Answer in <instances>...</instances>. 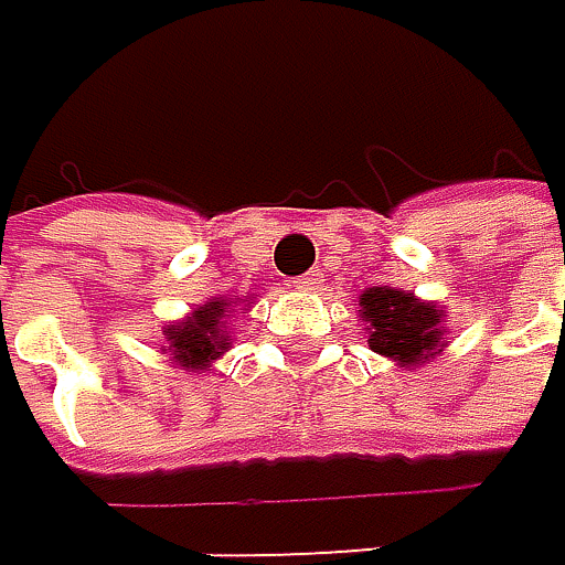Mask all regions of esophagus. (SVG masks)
Returning <instances> with one entry per match:
<instances>
[{"label":"esophagus","instance_id":"obj_1","mask_svg":"<svg viewBox=\"0 0 565 565\" xmlns=\"http://www.w3.org/2000/svg\"><path fill=\"white\" fill-rule=\"evenodd\" d=\"M316 273H306V276H299V279H292V289H299V292H309V289H316Z\"/></svg>","mask_w":565,"mask_h":565}]
</instances>
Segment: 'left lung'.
Returning <instances> with one entry per match:
<instances>
[{
  "mask_svg": "<svg viewBox=\"0 0 565 565\" xmlns=\"http://www.w3.org/2000/svg\"><path fill=\"white\" fill-rule=\"evenodd\" d=\"M360 319L366 322L370 349L393 360L399 370L423 366L446 349V309L433 299H419L409 289H363Z\"/></svg>",
  "mask_w": 565,
  "mask_h": 565,
  "instance_id": "1",
  "label": "left lung"
}]
</instances>
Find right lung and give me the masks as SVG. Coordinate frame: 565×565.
Returning <instances> with one entry per match:
<instances>
[{
    "instance_id": "right-lung-1",
    "label": "right lung",
    "mask_w": 565,
    "mask_h": 565,
    "mask_svg": "<svg viewBox=\"0 0 565 565\" xmlns=\"http://www.w3.org/2000/svg\"><path fill=\"white\" fill-rule=\"evenodd\" d=\"M239 302L249 306V296ZM239 302L226 296H213L199 302L195 309H189L182 319L162 326V352L169 356V363L185 373H209V366H213L223 352L233 349L230 316H233V306Z\"/></svg>"
}]
</instances>
